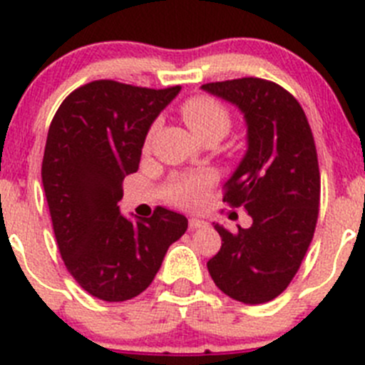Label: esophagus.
Instances as JSON below:
<instances>
[{"label": "esophagus", "instance_id": "obj_1", "mask_svg": "<svg viewBox=\"0 0 365 365\" xmlns=\"http://www.w3.org/2000/svg\"><path fill=\"white\" fill-rule=\"evenodd\" d=\"M188 224H190V229H192V231H195V229H200V227H206V222L200 220V218H197V217L190 218Z\"/></svg>", "mask_w": 365, "mask_h": 365}]
</instances>
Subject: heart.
Wrapping results in <instances>:
<instances>
[{"instance_id": "heart-1", "label": "heart", "mask_w": 365, "mask_h": 365, "mask_svg": "<svg viewBox=\"0 0 365 365\" xmlns=\"http://www.w3.org/2000/svg\"><path fill=\"white\" fill-rule=\"evenodd\" d=\"M180 114L199 138L211 133L225 134L231 127V113L220 100L207 95L190 96L180 106ZM158 130V121L148 128L145 143H150ZM215 175L211 172H193L186 175H177L170 180L165 188V197L168 202L180 207H195L202 202L207 190L213 186Z\"/></svg>"}]
</instances>
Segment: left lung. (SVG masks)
Wrapping results in <instances>:
<instances>
[{
  "label": "left lung",
  "mask_w": 365,
  "mask_h": 365,
  "mask_svg": "<svg viewBox=\"0 0 365 365\" xmlns=\"http://www.w3.org/2000/svg\"><path fill=\"white\" fill-rule=\"evenodd\" d=\"M202 89L245 114L247 154L222 200L252 218L251 227L235 235L215 224L222 247L207 270L225 296L267 303L289 287L314 238L321 202L314 134L299 102L276 82L244 76Z\"/></svg>",
  "instance_id": "8db88e82"
}]
</instances>
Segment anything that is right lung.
<instances>
[{"label": "right lung", "instance_id": "1", "mask_svg": "<svg viewBox=\"0 0 365 365\" xmlns=\"http://www.w3.org/2000/svg\"><path fill=\"white\" fill-rule=\"evenodd\" d=\"M179 91L93 81L69 93L50 123L41 175L58 251L76 283L107 303L147 290L188 229L161 206L136 222L118 207L152 121Z\"/></svg>", "mask_w": 365, "mask_h": 365}]
</instances>
